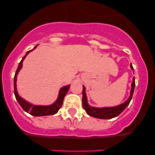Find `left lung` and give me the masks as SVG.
<instances>
[{"label":"left lung","mask_w":155,"mask_h":155,"mask_svg":"<svg viewBox=\"0 0 155 155\" xmlns=\"http://www.w3.org/2000/svg\"><path fill=\"white\" fill-rule=\"evenodd\" d=\"M130 68L134 70L132 64L130 65ZM131 86H132V87H131L130 91V96L129 97L128 99L124 103L121 104V105H118V106L110 108H94L90 106L87 102V98H86L85 94V87L83 86V91H82V94H83V97H82L83 108L86 111V113L89 116H92V117H95V118L98 119H105V120L114 118L116 116H119L127 107V105L130 104L131 99H132L133 93H134V87H135V79H134V78H133V83Z\"/></svg>","instance_id":"8db88e82"}]
</instances>
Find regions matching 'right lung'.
Returning a JSON list of instances; mask_svg holds the SVG:
<instances>
[{
    "label": "right lung",
    "instance_id": "obj_1",
    "mask_svg": "<svg viewBox=\"0 0 155 155\" xmlns=\"http://www.w3.org/2000/svg\"><path fill=\"white\" fill-rule=\"evenodd\" d=\"M37 46H36L34 47V49H35ZM31 50H29L26 53V54L24 56V57L22 58V60L21 61V62L19 63L18 67V69L15 72V78H14V89H15V98L17 99L18 102L20 104V105L21 106L23 109H24L25 112L28 113L29 114L32 115L34 116H50V115H53L57 113L58 112V110L61 109V107L62 106L63 101H64V96L66 95L68 91L69 90L70 85L64 86L60 90V92H59V96L57 100L56 101L53 105H47V106H41V105H33L31 104L28 103L27 102H25L23 98H21V97L19 96L17 92V88H16V79H17V74L18 73V71H20V69L22 67V63L24 59L25 58L28 53H29V52H31Z\"/></svg>",
    "mask_w": 155,
    "mask_h": 155
}]
</instances>
